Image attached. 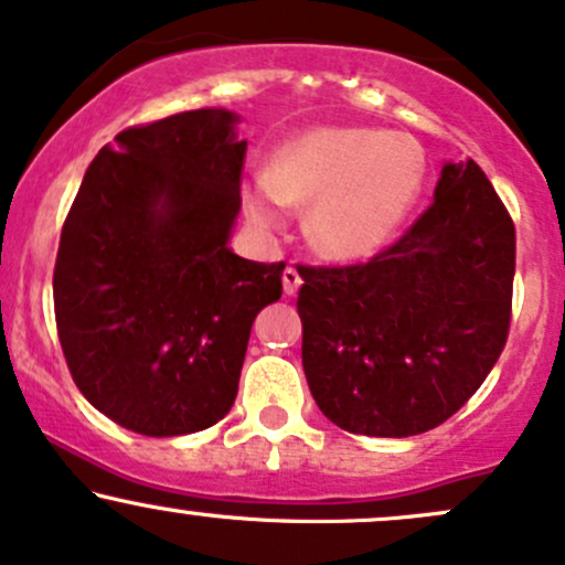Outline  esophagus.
<instances>
[{"instance_id": "34e87169", "label": "esophagus", "mask_w": 565, "mask_h": 565, "mask_svg": "<svg viewBox=\"0 0 565 565\" xmlns=\"http://www.w3.org/2000/svg\"><path fill=\"white\" fill-rule=\"evenodd\" d=\"M281 281H284V295H289V297H292V295L297 292V289H300V284H302V276H300V270H297V268H292V265H289V268L284 270Z\"/></svg>"}]
</instances>
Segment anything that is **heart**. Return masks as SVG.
<instances>
[{
  "label": "heart",
  "mask_w": 565,
  "mask_h": 565,
  "mask_svg": "<svg viewBox=\"0 0 565 565\" xmlns=\"http://www.w3.org/2000/svg\"><path fill=\"white\" fill-rule=\"evenodd\" d=\"M424 184V154L407 136L327 126L295 136L268 171L241 190L259 231H276L287 206H311L306 238L327 259L353 263L386 249Z\"/></svg>",
  "instance_id": "heart-1"
}]
</instances>
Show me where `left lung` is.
<instances>
[{"instance_id":"left-lung-1","label":"left lung","mask_w":565,"mask_h":565,"mask_svg":"<svg viewBox=\"0 0 565 565\" xmlns=\"http://www.w3.org/2000/svg\"><path fill=\"white\" fill-rule=\"evenodd\" d=\"M297 270L308 388L345 431L434 429L504 351L514 225L475 160L445 163L431 206L370 263Z\"/></svg>"}]
</instances>
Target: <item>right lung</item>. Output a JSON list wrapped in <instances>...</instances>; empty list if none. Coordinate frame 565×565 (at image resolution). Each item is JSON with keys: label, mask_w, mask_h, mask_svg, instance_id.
I'll list each match as a JSON object with an SVG mask.
<instances>
[{"label": "right lung", "mask_w": 565, "mask_h": 565, "mask_svg": "<svg viewBox=\"0 0 565 565\" xmlns=\"http://www.w3.org/2000/svg\"><path fill=\"white\" fill-rule=\"evenodd\" d=\"M231 109H192L104 145L61 231L58 340L85 399L147 437L231 413L254 316L284 263L238 257L246 141Z\"/></svg>", "instance_id": "obj_1"}]
</instances>
